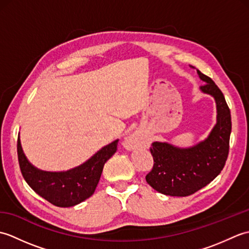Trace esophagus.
Instances as JSON below:
<instances>
[{
  "mask_svg": "<svg viewBox=\"0 0 249 249\" xmlns=\"http://www.w3.org/2000/svg\"><path fill=\"white\" fill-rule=\"evenodd\" d=\"M138 143V140H137V138L135 136H130V137H128L127 139H126V141H125V143H124V145L127 147V149H133V147Z\"/></svg>",
  "mask_w": 249,
  "mask_h": 249,
  "instance_id": "obj_1",
  "label": "esophagus"
}]
</instances>
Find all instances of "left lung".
Masks as SVG:
<instances>
[{"label": "left lung", "mask_w": 249, "mask_h": 249, "mask_svg": "<svg viewBox=\"0 0 249 249\" xmlns=\"http://www.w3.org/2000/svg\"><path fill=\"white\" fill-rule=\"evenodd\" d=\"M206 82L201 91L212 95L217 106V123L208 139L190 149H178L162 142H153L150 152L153 168L145 179L157 192L185 197L206 186L225 167L229 154L231 114L220 89L210 77L198 71Z\"/></svg>", "instance_id": "left-lung-1"}]
</instances>
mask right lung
Listing matches in <instances>:
<instances>
[{
  "mask_svg": "<svg viewBox=\"0 0 249 249\" xmlns=\"http://www.w3.org/2000/svg\"><path fill=\"white\" fill-rule=\"evenodd\" d=\"M119 140L106 145L83 165L65 172H47L33 167L17 141L21 173L30 187L55 206L70 208L89 198L96 189L104 165L118 150Z\"/></svg>",
  "mask_w": 249,
  "mask_h": 249,
  "instance_id": "right-lung-1",
  "label": "right lung"
}]
</instances>
